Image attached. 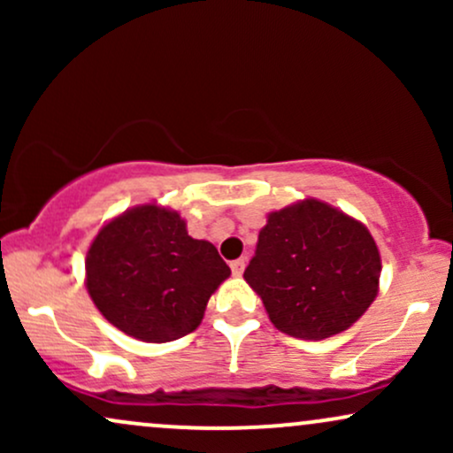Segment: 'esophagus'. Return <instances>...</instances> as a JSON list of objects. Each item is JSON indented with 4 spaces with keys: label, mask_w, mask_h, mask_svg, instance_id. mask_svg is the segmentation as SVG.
<instances>
[{
    "label": "esophagus",
    "mask_w": 453,
    "mask_h": 453,
    "mask_svg": "<svg viewBox=\"0 0 453 453\" xmlns=\"http://www.w3.org/2000/svg\"><path fill=\"white\" fill-rule=\"evenodd\" d=\"M230 266H232V274H234V277H241L242 270H244V257L234 259V262L230 264Z\"/></svg>",
    "instance_id": "1"
}]
</instances>
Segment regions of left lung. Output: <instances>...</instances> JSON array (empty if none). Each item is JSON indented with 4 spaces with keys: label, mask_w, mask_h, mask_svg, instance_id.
I'll return each mask as SVG.
<instances>
[{
    "label": "left lung",
    "mask_w": 453,
    "mask_h": 453,
    "mask_svg": "<svg viewBox=\"0 0 453 453\" xmlns=\"http://www.w3.org/2000/svg\"><path fill=\"white\" fill-rule=\"evenodd\" d=\"M381 257L360 221L319 200L270 212L244 279L285 334L321 341L347 330L377 296Z\"/></svg>",
    "instance_id": "8db88e82"
}]
</instances>
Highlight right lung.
<instances>
[{"mask_svg":"<svg viewBox=\"0 0 453 453\" xmlns=\"http://www.w3.org/2000/svg\"><path fill=\"white\" fill-rule=\"evenodd\" d=\"M85 266L100 313L147 342L194 332L211 294L230 277L211 242L191 238L179 212L155 204L136 206L104 226Z\"/></svg>","mask_w":453,"mask_h":453,"instance_id":"obj_1","label":"right lung"}]
</instances>
